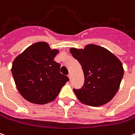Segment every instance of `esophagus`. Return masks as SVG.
Returning a JSON list of instances; mask_svg holds the SVG:
<instances>
[{"instance_id": "obj_1", "label": "esophagus", "mask_w": 135, "mask_h": 135, "mask_svg": "<svg viewBox=\"0 0 135 135\" xmlns=\"http://www.w3.org/2000/svg\"><path fill=\"white\" fill-rule=\"evenodd\" d=\"M68 77H69L70 80H71V74H69L68 75Z\"/></svg>"}]
</instances>
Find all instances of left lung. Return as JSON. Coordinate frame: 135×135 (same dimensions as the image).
I'll use <instances>...</instances> for the list:
<instances>
[{
  "label": "left lung",
  "instance_id": "left-lung-1",
  "mask_svg": "<svg viewBox=\"0 0 135 135\" xmlns=\"http://www.w3.org/2000/svg\"><path fill=\"white\" fill-rule=\"evenodd\" d=\"M70 52L84 71V86L74 89L79 101L94 107L110 101L118 92L124 74L120 59L104 47L92 44L84 49L71 47Z\"/></svg>",
  "mask_w": 135,
  "mask_h": 135
}]
</instances>
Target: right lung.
Returning <instances> with one entry per match:
<instances>
[{"instance_id": "right-lung-1", "label": "right lung", "mask_w": 135, "mask_h": 135, "mask_svg": "<svg viewBox=\"0 0 135 135\" xmlns=\"http://www.w3.org/2000/svg\"><path fill=\"white\" fill-rule=\"evenodd\" d=\"M58 52L46 42H38L15 57L11 71L17 90L26 100L40 105L53 101L69 80L54 61Z\"/></svg>"}]
</instances>
